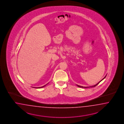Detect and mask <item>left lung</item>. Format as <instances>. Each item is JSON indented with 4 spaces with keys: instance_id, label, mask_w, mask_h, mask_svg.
<instances>
[{
    "instance_id": "1",
    "label": "left lung",
    "mask_w": 124,
    "mask_h": 124,
    "mask_svg": "<svg viewBox=\"0 0 124 124\" xmlns=\"http://www.w3.org/2000/svg\"><path fill=\"white\" fill-rule=\"evenodd\" d=\"M106 75H105V77L103 78V79H101L100 82H99L97 84H96V85H92V86H89V87H84V86H80V85H76L78 87H81V88H90V87H94L96 86V85H98L101 82V81L102 80H103L104 79H105V77H106Z\"/></svg>"
}]
</instances>
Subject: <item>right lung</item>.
<instances>
[{"instance_id": "obj_1", "label": "right lung", "mask_w": 124, "mask_h": 124, "mask_svg": "<svg viewBox=\"0 0 124 124\" xmlns=\"http://www.w3.org/2000/svg\"><path fill=\"white\" fill-rule=\"evenodd\" d=\"M47 84H48V83ZM47 84H46V85H45L44 86H43L41 87H33V88H37V89H40V88H43Z\"/></svg>"}]
</instances>
